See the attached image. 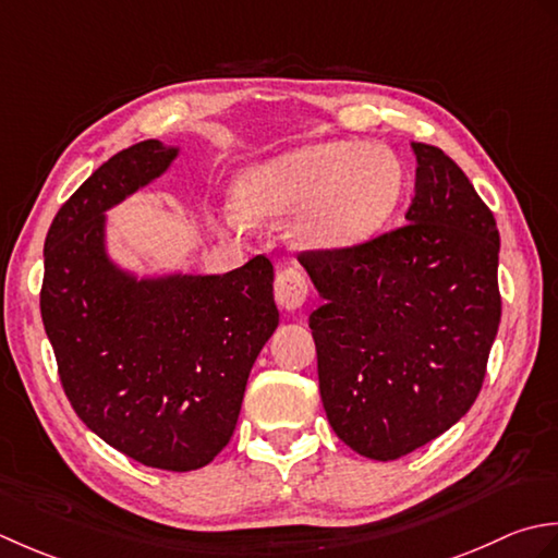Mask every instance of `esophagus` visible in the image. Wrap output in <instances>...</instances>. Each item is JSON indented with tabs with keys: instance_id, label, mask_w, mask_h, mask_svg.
<instances>
[{
	"instance_id": "1",
	"label": "esophagus",
	"mask_w": 558,
	"mask_h": 558,
	"mask_svg": "<svg viewBox=\"0 0 558 558\" xmlns=\"http://www.w3.org/2000/svg\"><path fill=\"white\" fill-rule=\"evenodd\" d=\"M275 299L287 311L301 308L308 299V277L301 267H283L275 279Z\"/></svg>"
}]
</instances>
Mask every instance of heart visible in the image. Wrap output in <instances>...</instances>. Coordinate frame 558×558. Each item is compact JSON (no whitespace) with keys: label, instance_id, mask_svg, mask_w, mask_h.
<instances>
[{"label":"heart","instance_id":"heart-1","mask_svg":"<svg viewBox=\"0 0 558 558\" xmlns=\"http://www.w3.org/2000/svg\"><path fill=\"white\" fill-rule=\"evenodd\" d=\"M404 173L383 146L311 142L250 166L233 183V207L245 221L291 214L303 247H344L366 241L402 197Z\"/></svg>","mask_w":558,"mask_h":558}]
</instances>
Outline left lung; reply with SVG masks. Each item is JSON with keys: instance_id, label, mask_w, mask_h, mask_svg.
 Returning a JSON list of instances; mask_svg holds the SVG:
<instances>
[{"instance_id": "8db88e82", "label": "left lung", "mask_w": 558, "mask_h": 558, "mask_svg": "<svg viewBox=\"0 0 558 558\" xmlns=\"http://www.w3.org/2000/svg\"><path fill=\"white\" fill-rule=\"evenodd\" d=\"M409 223L366 243L305 250L329 426L371 460H397L458 424L482 390L501 323L498 229L438 146L412 144Z\"/></svg>"}]
</instances>
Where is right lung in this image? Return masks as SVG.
<instances>
[{"label":"right lung","instance_id":"right-lung-1","mask_svg":"<svg viewBox=\"0 0 558 558\" xmlns=\"http://www.w3.org/2000/svg\"><path fill=\"white\" fill-rule=\"evenodd\" d=\"M178 156L146 140L66 199L45 238L40 315L66 400L108 446L190 472L231 440L250 368L279 325L265 255L229 275L136 279L106 253V209Z\"/></svg>","mask_w":558,"mask_h":558}]
</instances>
